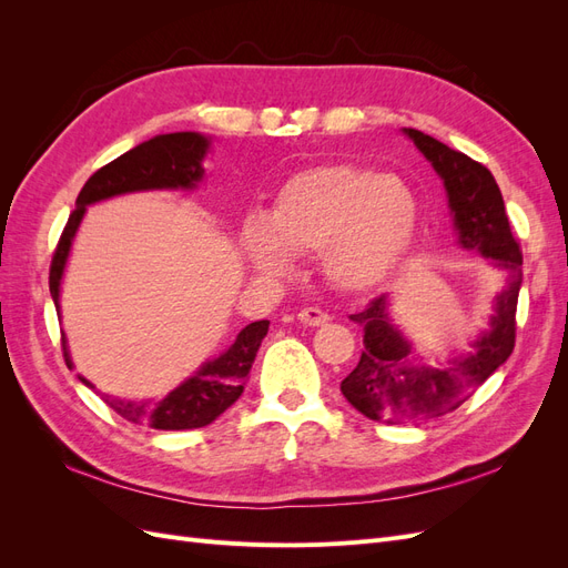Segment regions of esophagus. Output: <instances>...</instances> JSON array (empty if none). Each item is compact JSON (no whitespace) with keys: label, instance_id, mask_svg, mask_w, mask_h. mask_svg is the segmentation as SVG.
Wrapping results in <instances>:
<instances>
[{"label":"esophagus","instance_id":"34e87169","mask_svg":"<svg viewBox=\"0 0 568 568\" xmlns=\"http://www.w3.org/2000/svg\"><path fill=\"white\" fill-rule=\"evenodd\" d=\"M298 320L305 326H322V324L329 322L332 317L326 315V313H322V311H317V307H303V311L298 313Z\"/></svg>","mask_w":568,"mask_h":568}]
</instances>
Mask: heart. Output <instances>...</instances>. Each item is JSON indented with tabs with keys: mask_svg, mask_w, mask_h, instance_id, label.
Segmentation results:
<instances>
[{
	"mask_svg": "<svg viewBox=\"0 0 568 568\" xmlns=\"http://www.w3.org/2000/svg\"><path fill=\"white\" fill-rule=\"evenodd\" d=\"M422 203L403 178L359 165H320L288 178L267 217H248L239 234L255 272L284 277L294 255L320 253L334 288L365 294L409 255Z\"/></svg>",
	"mask_w": 568,
	"mask_h": 568,
	"instance_id": "heart-1",
	"label": "heart"
}]
</instances>
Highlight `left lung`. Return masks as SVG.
Wrapping results in <instances>:
<instances>
[{"label":"left lung","instance_id":"left-lung-1","mask_svg":"<svg viewBox=\"0 0 568 568\" xmlns=\"http://www.w3.org/2000/svg\"><path fill=\"white\" fill-rule=\"evenodd\" d=\"M403 132L443 180L459 248L478 251L493 267L503 270L505 286L493 298L488 329L471 341L467 355H457L445 365L424 363L412 341L393 322L386 294L374 298L363 313L351 315L363 326L365 351L357 367L341 382V393L365 417L386 424L422 422L457 409L507 363L517 336L514 315L524 263L509 230L500 186L490 170L419 130L403 128Z\"/></svg>","mask_w":568,"mask_h":568}]
</instances>
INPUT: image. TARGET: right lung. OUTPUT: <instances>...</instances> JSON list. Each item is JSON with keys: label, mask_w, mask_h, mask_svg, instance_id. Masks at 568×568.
Instances as JSON below:
<instances>
[{"label": "right lung", "mask_w": 568, "mask_h": 568, "mask_svg": "<svg viewBox=\"0 0 568 568\" xmlns=\"http://www.w3.org/2000/svg\"><path fill=\"white\" fill-rule=\"evenodd\" d=\"M211 151V136L201 132H170L156 134L153 140L142 142L130 149L123 156H118L109 165L84 182L78 194L75 211L65 222L61 242L51 257L49 270V294L54 298L57 313L61 315V280L65 272L68 255L73 248V239L78 234L80 222L88 213V205L106 201L113 196L134 194V192H163V189H196L203 180V159ZM267 320L251 322L236 334L232 346L205 363L184 379L178 388L170 390L161 400H123L113 398L109 393H101L104 403L118 412L120 417L132 424H146L159 432H184V428H201L217 419L222 412L232 407L239 395L244 393L248 382V372L255 359L257 348L267 334ZM63 357L65 365L73 369L71 353H68L63 338ZM78 379L94 388L84 376Z\"/></svg>", "instance_id": "right-lung-1"}]
</instances>
